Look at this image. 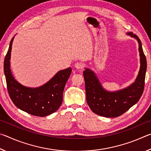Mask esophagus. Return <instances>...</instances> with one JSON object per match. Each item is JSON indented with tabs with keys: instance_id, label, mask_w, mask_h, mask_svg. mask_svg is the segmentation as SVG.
I'll list each match as a JSON object with an SVG mask.
<instances>
[{
	"instance_id": "1",
	"label": "esophagus",
	"mask_w": 151,
	"mask_h": 151,
	"mask_svg": "<svg viewBox=\"0 0 151 151\" xmlns=\"http://www.w3.org/2000/svg\"><path fill=\"white\" fill-rule=\"evenodd\" d=\"M83 64L81 63H76L75 65V67L76 69H82V68H83Z\"/></svg>"
}]
</instances>
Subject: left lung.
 Returning a JSON list of instances; mask_svg holds the SVG:
<instances>
[{"label": "left lung", "mask_w": 151, "mask_h": 151, "mask_svg": "<svg viewBox=\"0 0 151 151\" xmlns=\"http://www.w3.org/2000/svg\"><path fill=\"white\" fill-rule=\"evenodd\" d=\"M127 35L134 38L139 43L140 69L134 83L121 90L109 91L103 87L93 70L85 68L83 72L86 102L92 111L98 115L109 118L119 116L134 105L139 101L143 93L147 59L139 38L132 32H128Z\"/></svg>", "instance_id": "1"}]
</instances>
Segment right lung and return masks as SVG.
Here are the masks:
<instances>
[{
    "label": "right lung",
    "instance_id": "right-lung-1",
    "mask_svg": "<svg viewBox=\"0 0 151 151\" xmlns=\"http://www.w3.org/2000/svg\"><path fill=\"white\" fill-rule=\"evenodd\" d=\"M12 37L4 61V73L7 89L12 101L17 108L37 116H45L57 111L63 103V93L72 68L58 71L53 77L39 87L31 88L22 85L12 75L11 56Z\"/></svg>",
    "mask_w": 151,
    "mask_h": 151
}]
</instances>
